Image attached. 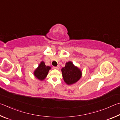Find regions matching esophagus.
<instances>
[{"label": "esophagus", "mask_w": 120, "mask_h": 120, "mask_svg": "<svg viewBox=\"0 0 120 120\" xmlns=\"http://www.w3.org/2000/svg\"><path fill=\"white\" fill-rule=\"evenodd\" d=\"M53 68L54 69H55V70H59V69H60V67H59V66H57L56 67H54Z\"/></svg>", "instance_id": "1"}]
</instances>
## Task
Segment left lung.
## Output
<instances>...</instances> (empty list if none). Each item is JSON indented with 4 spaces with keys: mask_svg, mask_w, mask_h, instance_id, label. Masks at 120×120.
Returning <instances> with one entry per match:
<instances>
[{
    "mask_svg": "<svg viewBox=\"0 0 120 120\" xmlns=\"http://www.w3.org/2000/svg\"><path fill=\"white\" fill-rule=\"evenodd\" d=\"M61 71L64 81L68 85L76 83L82 75V72L80 69L71 61L66 63L65 66Z\"/></svg>",
    "mask_w": 120,
    "mask_h": 120,
    "instance_id": "8db88e82",
    "label": "left lung"
}]
</instances>
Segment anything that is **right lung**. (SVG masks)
I'll return each mask as SVG.
<instances>
[{
    "label": "right lung",
    "mask_w": 120,
    "mask_h": 120,
    "mask_svg": "<svg viewBox=\"0 0 120 120\" xmlns=\"http://www.w3.org/2000/svg\"><path fill=\"white\" fill-rule=\"evenodd\" d=\"M51 68L49 66H46L44 61H41L38 66L34 72V75L35 77L39 81H42L47 76L49 71Z\"/></svg>",
    "instance_id": "right-lung-1"
}]
</instances>
